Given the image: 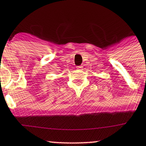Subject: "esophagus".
Returning <instances> with one entry per match:
<instances>
[{
  "label": "esophagus",
  "instance_id": "34e87169",
  "mask_svg": "<svg viewBox=\"0 0 146 146\" xmlns=\"http://www.w3.org/2000/svg\"><path fill=\"white\" fill-rule=\"evenodd\" d=\"M82 68V66H77L78 70H81Z\"/></svg>",
  "mask_w": 146,
  "mask_h": 146
}]
</instances>
